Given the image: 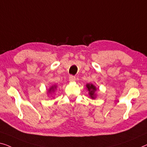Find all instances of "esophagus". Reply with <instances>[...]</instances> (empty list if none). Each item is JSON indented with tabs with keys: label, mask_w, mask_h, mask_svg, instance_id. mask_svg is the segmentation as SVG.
I'll use <instances>...</instances> for the list:
<instances>
[{
	"label": "esophagus",
	"mask_w": 147,
	"mask_h": 147,
	"mask_svg": "<svg viewBox=\"0 0 147 147\" xmlns=\"http://www.w3.org/2000/svg\"><path fill=\"white\" fill-rule=\"evenodd\" d=\"M69 80L70 82H74V81H75V80H76V77L74 76L71 75L69 76Z\"/></svg>",
	"instance_id": "1"
}]
</instances>
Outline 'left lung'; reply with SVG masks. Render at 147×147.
Here are the masks:
<instances>
[{
    "instance_id": "1",
    "label": "left lung",
    "mask_w": 147,
    "mask_h": 147,
    "mask_svg": "<svg viewBox=\"0 0 147 147\" xmlns=\"http://www.w3.org/2000/svg\"><path fill=\"white\" fill-rule=\"evenodd\" d=\"M87 90L89 92V95L90 96L92 99H95L96 94V88L94 85L92 84H86Z\"/></svg>"
}]
</instances>
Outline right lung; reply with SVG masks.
<instances>
[{
  "mask_svg": "<svg viewBox=\"0 0 147 147\" xmlns=\"http://www.w3.org/2000/svg\"><path fill=\"white\" fill-rule=\"evenodd\" d=\"M56 88H57V86H55H55H53L49 89V90H48V92H49V94H51L52 92H54L55 90H56Z\"/></svg>",
  "mask_w": 147,
  "mask_h": 147,
  "instance_id": "add662e5",
  "label": "right lung"
}]
</instances>
